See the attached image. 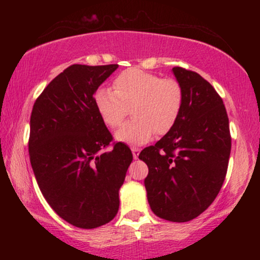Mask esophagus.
<instances>
[{"label": "esophagus", "mask_w": 260, "mask_h": 260, "mask_svg": "<svg viewBox=\"0 0 260 260\" xmlns=\"http://www.w3.org/2000/svg\"><path fill=\"white\" fill-rule=\"evenodd\" d=\"M140 153V149L139 148H132V154L134 159H138V155Z\"/></svg>", "instance_id": "1"}]
</instances>
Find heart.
I'll use <instances>...</instances> for the list:
<instances>
[{"mask_svg": "<svg viewBox=\"0 0 260 260\" xmlns=\"http://www.w3.org/2000/svg\"><path fill=\"white\" fill-rule=\"evenodd\" d=\"M94 105L110 128L120 126L131 107L133 120L124 123L115 138L128 145H142L155 133L162 136L175 127L183 107V91L175 79L131 68L116 77L113 90L101 86L94 92Z\"/></svg>", "mask_w": 260, "mask_h": 260, "instance_id": "heart-1", "label": "heart"}]
</instances>
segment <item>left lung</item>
Returning <instances> with one entry per match:
<instances>
[{
	"label": "left lung",
	"instance_id": "obj_1",
	"mask_svg": "<svg viewBox=\"0 0 260 260\" xmlns=\"http://www.w3.org/2000/svg\"><path fill=\"white\" fill-rule=\"evenodd\" d=\"M183 91L175 127L143 149L148 203L156 216L186 222L199 216L219 194L228 171L231 136L222 99L198 73L172 68Z\"/></svg>",
	"mask_w": 260,
	"mask_h": 260
}]
</instances>
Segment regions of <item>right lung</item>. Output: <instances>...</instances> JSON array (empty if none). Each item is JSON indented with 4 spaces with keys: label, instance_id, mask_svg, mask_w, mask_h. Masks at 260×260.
Returning a JSON list of instances; mask_svg holds the SVG:
<instances>
[{
    "label": "right lung",
    "instance_id": "obj_1",
    "mask_svg": "<svg viewBox=\"0 0 260 260\" xmlns=\"http://www.w3.org/2000/svg\"><path fill=\"white\" fill-rule=\"evenodd\" d=\"M118 64H72L44 89L32 106L29 156L35 178L59 217L80 229L110 222L133 160L112 140L94 105V92Z\"/></svg>",
    "mask_w": 260,
    "mask_h": 260
}]
</instances>
